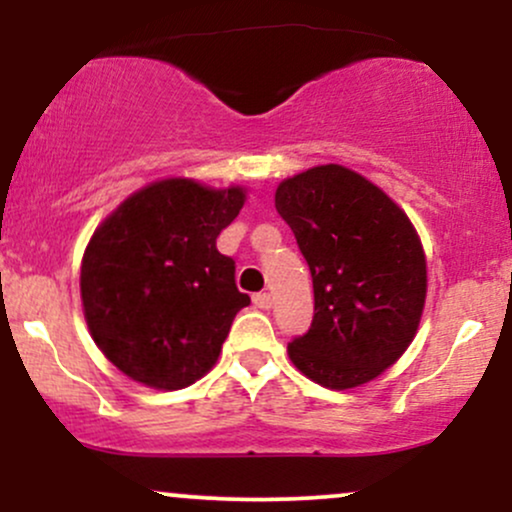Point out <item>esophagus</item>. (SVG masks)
Here are the masks:
<instances>
[{"label": "esophagus", "instance_id": "34e87169", "mask_svg": "<svg viewBox=\"0 0 512 512\" xmlns=\"http://www.w3.org/2000/svg\"><path fill=\"white\" fill-rule=\"evenodd\" d=\"M252 303H255L260 310H269L274 305V298L272 293H255V296H252Z\"/></svg>", "mask_w": 512, "mask_h": 512}]
</instances>
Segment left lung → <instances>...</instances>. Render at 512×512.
I'll return each mask as SVG.
<instances>
[{
    "label": "left lung",
    "mask_w": 512,
    "mask_h": 512,
    "mask_svg": "<svg viewBox=\"0 0 512 512\" xmlns=\"http://www.w3.org/2000/svg\"><path fill=\"white\" fill-rule=\"evenodd\" d=\"M276 211L313 276L315 317L289 344L305 378L354 390L414 342L424 315L426 252L404 209L356 170L327 163L281 180Z\"/></svg>",
    "instance_id": "1"
}]
</instances>
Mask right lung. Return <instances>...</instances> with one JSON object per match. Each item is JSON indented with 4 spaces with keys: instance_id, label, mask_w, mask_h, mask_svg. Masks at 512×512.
<instances>
[{
    "instance_id": "obj_1",
    "label": "right lung",
    "mask_w": 512,
    "mask_h": 512,
    "mask_svg": "<svg viewBox=\"0 0 512 512\" xmlns=\"http://www.w3.org/2000/svg\"><path fill=\"white\" fill-rule=\"evenodd\" d=\"M243 185L163 178L98 223L81 260L93 342L134 383L182 390L216 366L233 317L250 303L216 238L243 209Z\"/></svg>"
}]
</instances>
